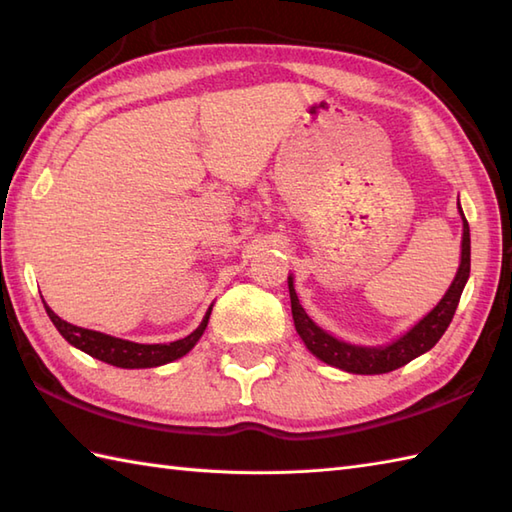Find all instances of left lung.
Returning <instances> with one entry per match:
<instances>
[{"mask_svg":"<svg viewBox=\"0 0 512 512\" xmlns=\"http://www.w3.org/2000/svg\"><path fill=\"white\" fill-rule=\"evenodd\" d=\"M460 215L464 222L462 262L451 288L447 290V295L442 297L438 306L427 314V317H424L418 325H413L405 336H400L398 341H394L387 347H358V345L343 343L339 339H334L332 334L323 332L319 325L308 317L306 310L301 308L295 286H292V277H288L292 319H295V328L308 350L317 358H321L323 363L345 369V372L350 374H387V372H394V369L402 365H407L416 356L429 352L431 347L442 339V334L447 332L455 314V308H458L460 303L466 279H469V273H471L469 222H466L462 209H460Z\"/></svg>","mask_w":512,"mask_h":512,"instance_id":"8db88e82","label":"left lung"}]
</instances>
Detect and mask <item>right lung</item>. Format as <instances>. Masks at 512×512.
I'll return each mask as SVG.
<instances>
[{
	"label": "right lung",
	"mask_w": 512,
	"mask_h": 512,
	"mask_svg": "<svg viewBox=\"0 0 512 512\" xmlns=\"http://www.w3.org/2000/svg\"><path fill=\"white\" fill-rule=\"evenodd\" d=\"M46 312H48L50 321L54 323V328L61 332L63 339L70 345L79 347V350H83L85 354H90L94 358H99V361H103V363L125 367V369L158 367V365L176 361V358L187 354L191 347L200 341V336L204 334L206 323H209V317H211V308H209L206 317L198 325V330H193L189 336H184V339H180V341L143 345V343L116 339V336L103 334V332L79 328V325H72L68 321H63L61 317H57V314H54L48 306H46Z\"/></svg>",
	"instance_id": "add662e5"
}]
</instances>
